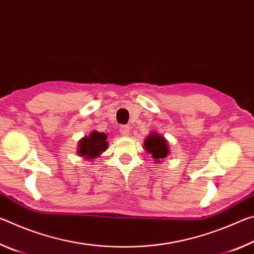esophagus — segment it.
<instances>
[{"label":"esophagus","instance_id":"esophagus-1","mask_svg":"<svg viewBox=\"0 0 254 254\" xmlns=\"http://www.w3.org/2000/svg\"><path fill=\"white\" fill-rule=\"evenodd\" d=\"M120 133H121V135H123V136H127L128 133H130V127L122 126L121 127H120Z\"/></svg>","mask_w":254,"mask_h":254}]
</instances>
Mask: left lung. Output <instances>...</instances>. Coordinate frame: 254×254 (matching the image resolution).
<instances>
[{
	"label": "left lung",
	"mask_w": 254,
	"mask_h": 254,
	"mask_svg": "<svg viewBox=\"0 0 254 254\" xmlns=\"http://www.w3.org/2000/svg\"><path fill=\"white\" fill-rule=\"evenodd\" d=\"M144 149L145 151L151 153L154 161L160 162L163 158H166L169 153L168 142L165 139V136L159 134L152 131L147 136V139L144 141Z\"/></svg>",
	"instance_id": "1"
}]
</instances>
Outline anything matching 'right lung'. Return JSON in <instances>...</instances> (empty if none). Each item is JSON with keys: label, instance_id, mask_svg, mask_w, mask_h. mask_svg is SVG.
<instances>
[{"label": "right lung", "instance_id": "1", "mask_svg": "<svg viewBox=\"0 0 254 254\" xmlns=\"http://www.w3.org/2000/svg\"><path fill=\"white\" fill-rule=\"evenodd\" d=\"M107 136L105 133L93 131L88 136L79 140L77 153L84 159H94L107 149Z\"/></svg>", "mask_w": 254, "mask_h": 254}]
</instances>
